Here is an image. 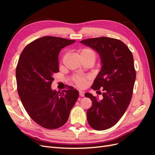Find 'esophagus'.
<instances>
[{"instance_id":"esophagus-1","label":"esophagus","mask_w":155,"mask_h":155,"mask_svg":"<svg viewBox=\"0 0 155 155\" xmlns=\"http://www.w3.org/2000/svg\"><path fill=\"white\" fill-rule=\"evenodd\" d=\"M79 96H81V97H83L84 96H85V92H84L83 91H79Z\"/></svg>"}]
</instances>
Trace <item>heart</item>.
<instances>
[{
	"label": "heart",
	"instance_id": "1",
	"mask_svg": "<svg viewBox=\"0 0 155 155\" xmlns=\"http://www.w3.org/2000/svg\"><path fill=\"white\" fill-rule=\"evenodd\" d=\"M81 59H90L94 61L96 59V52L90 48H83L79 50ZM74 81L77 85L83 87L85 84V79L81 76H76L73 78Z\"/></svg>",
	"mask_w": 155,
	"mask_h": 155
}]
</instances>
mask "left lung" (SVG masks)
Wrapping results in <instances>:
<instances>
[{"mask_svg": "<svg viewBox=\"0 0 155 155\" xmlns=\"http://www.w3.org/2000/svg\"><path fill=\"white\" fill-rule=\"evenodd\" d=\"M80 43L96 50L102 64L91 88L94 91L101 88L103 99L85 94L92 104L87 112L88 123L97 130L109 129L124 114L133 96L136 71L132 52L122 41L110 37L87 39Z\"/></svg>", "mask_w": 155, "mask_h": 155, "instance_id": "left-lung-1", "label": "left lung"}]
</instances>
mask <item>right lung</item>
<instances>
[{
    "label": "right lung",
    "instance_id": "obj_1",
    "mask_svg": "<svg viewBox=\"0 0 155 155\" xmlns=\"http://www.w3.org/2000/svg\"><path fill=\"white\" fill-rule=\"evenodd\" d=\"M76 41L45 36L22 50L16 68L18 96L27 113L35 123L48 129L67 122L79 92L68 86L61 92L51 88L55 73L59 72L61 50Z\"/></svg>",
    "mask_w": 155,
    "mask_h": 155
}]
</instances>
